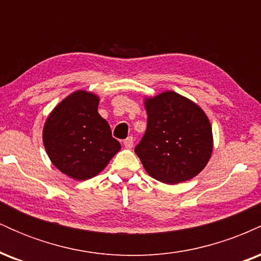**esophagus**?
<instances>
[{"instance_id":"1","label":"esophagus","mask_w":261,"mask_h":261,"mask_svg":"<svg viewBox=\"0 0 261 261\" xmlns=\"http://www.w3.org/2000/svg\"><path fill=\"white\" fill-rule=\"evenodd\" d=\"M124 146L126 148H131L134 146V137L133 136H128L127 139L124 140Z\"/></svg>"}]
</instances>
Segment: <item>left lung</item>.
Returning a JSON list of instances; mask_svg holds the SVG:
<instances>
[{"instance_id":"obj_1","label":"left lung","mask_w":261,"mask_h":261,"mask_svg":"<svg viewBox=\"0 0 261 261\" xmlns=\"http://www.w3.org/2000/svg\"><path fill=\"white\" fill-rule=\"evenodd\" d=\"M147 128L135 152L155 180L178 184L205 168L212 152L206 114L175 92L146 99Z\"/></svg>"}]
</instances>
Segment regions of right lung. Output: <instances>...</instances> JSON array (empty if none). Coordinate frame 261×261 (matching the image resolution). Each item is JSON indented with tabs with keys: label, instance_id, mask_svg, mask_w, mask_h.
<instances>
[{
	"label": "right lung",
	"instance_id": "right-lung-1",
	"mask_svg": "<svg viewBox=\"0 0 261 261\" xmlns=\"http://www.w3.org/2000/svg\"><path fill=\"white\" fill-rule=\"evenodd\" d=\"M98 103L97 95L77 91L62 100L45 122L46 153L56 168L76 180L97 175L121 148L98 113Z\"/></svg>",
	"mask_w": 261,
	"mask_h": 261
}]
</instances>
